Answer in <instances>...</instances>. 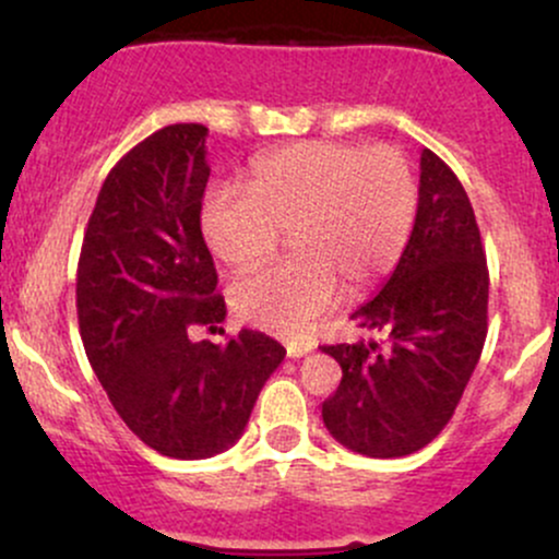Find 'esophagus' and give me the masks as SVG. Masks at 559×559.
<instances>
[{
    "mask_svg": "<svg viewBox=\"0 0 559 559\" xmlns=\"http://www.w3.org/2000/svg\"><path fill=\"white\" fill-rule=\"evenodd\" d=\"M310 349L312 346H307V344H286V357L297 360V357H305Z\"/></svg>",
    "mask_w": 559,
    "mask_h": 559,
    "instance_id": "obj_1",
    "label": "esophagus"
}]
</instances>
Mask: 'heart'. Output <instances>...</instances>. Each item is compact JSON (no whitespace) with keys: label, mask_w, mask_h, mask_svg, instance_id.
Instances as JSON below:
<instances>
[{"label":"heart","mask_w":559,"mask_h":559,"mask_svg":"<svg viewBox=\"0 0 559 559\" xmlns=\"http://www.w3.org/2000/svg\"><path fill=\"white\" fill-rule=\"evenodd\" d=\"M418 213L413 165L394 146L299 141L254 159L247 191L204 197L199 226L234 271L265 262L288 230L294 258L239 281L236 316L258 329L301 336L346 294L381 284L400 262Z\"/></svg>","instance_id":"1"}]
</instances>
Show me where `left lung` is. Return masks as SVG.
Instances as JSON below:
<instances>
[{"label": "left lung", "mask_w": 559, "mask_h": 559, "mask_svg": "<svg viewBox=\"0 0 559 559\" xmlns=\"http://www.w3.org/2000/svg\"><path fill=\"white\" fill-rule=\"evenodd\" d=\"M489 271L471 199L431 150L418 215L391 278L352 320L378 342L323 346L342 383L323 402L333 439L368 457L431 444L457 409L486 342Z\"/></svg>", "instance_id": "left-lung-1"}]
</instances>
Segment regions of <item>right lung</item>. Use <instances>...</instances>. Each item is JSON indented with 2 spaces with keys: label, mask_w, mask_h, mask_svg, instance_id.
Returning a JSON list of instances; mask_svg holds the SVG:
<instances>
[{
  "label": "right lung",
  "mask_w": 559,
  "mask_h": 559,
  "mask_svg": "<svg viewBox=\"0 0 559 559\" xmlns=\"http://www.w3.org/2000/svg\"><path fill=\"white\" fill-rule=\"evenodd\" d=\"M207 128L176 123L110 170L83 234L75 307L102 389L133 433L165 457L204 460L239 441L262 386L286 357L243 329L226 346L191 342L226 318L199 213Z\"/></svg>",
  "instance_id": "1"
}]
</instances>
